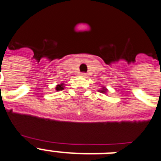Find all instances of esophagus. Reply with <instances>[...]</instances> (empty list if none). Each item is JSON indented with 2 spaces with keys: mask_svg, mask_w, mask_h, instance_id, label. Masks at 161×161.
Returning <instances> with one entry per match:
<instances>
[{
  "mask_svg": "<svg viewBox=\"0 0 161 161\" xmlns=\"http://www.w3.org/2000/svg\"><path fill=\"white\" fill-rule=\"evenodd\" d=\"M81 76H87V73H85V72H82Z\"/></svg>",
  "mask_w": 161,
  "mask_h": 161,
  "instance_id": "obj_1",
  "label": "esophagus"
}]
</instances>
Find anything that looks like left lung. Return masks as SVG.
<instances>
[{
    "label": "left lung",
    "instance_id": "obj_1",
    "mask_svg": "<svg viewBox=\"0 0 161 161\" xmlns=\"http://www.w3.org/2000/svg\"><path fill=\"white\" fill-rule=\"evenodd\" d=\"M99 92H101L102 93H106V92H107V89H106L105 87H103L102 89H100V90H99Z\"/></svg>",
    "mask_w": 161,
    "mask_h": 161
}]
</instances>
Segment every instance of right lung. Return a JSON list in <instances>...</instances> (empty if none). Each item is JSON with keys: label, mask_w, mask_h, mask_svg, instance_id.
I'll return each mask as SVG.
<instances>
[{"label": "right lung", "mask_w": 161, "mask_h": 161, "mask_svg": "<svg viewBox=\"0 0 161 161\" xmlns=\"http://www.w3.org/2000/svg\"><path fill=\"white\" fill-rule=\"evenodd\" d=\"M55 89L57 91H60L63 90L64 89V84H60V85H56V87H55Z\"/></svg>", "instance_id": "right-lung-1"}]
</instances>
